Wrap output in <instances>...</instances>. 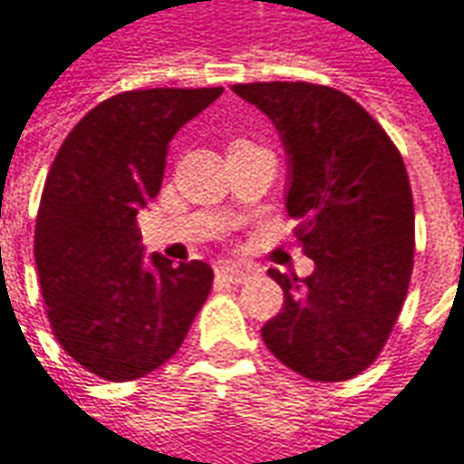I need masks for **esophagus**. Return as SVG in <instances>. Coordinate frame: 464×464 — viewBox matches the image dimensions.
Returning a JSON list of instances; mask_svg holds the SVG:
<instances>
[{"mask_svg": "<svg viewBox=\"0 0 464 464\" xmlns=\"http://www.w3.org/2000/svg\"><path fill=\"white\" fill-rule=\"evenodd\" d=\"M216 273L231 283H243L248 276L253 273V266L248 263H238V261H221L216 266Z\"/></svg>", "mask_w": 464, "mask_h": 464, "instance_id": "obj_1", "label": "esophagus"}]
</instances>
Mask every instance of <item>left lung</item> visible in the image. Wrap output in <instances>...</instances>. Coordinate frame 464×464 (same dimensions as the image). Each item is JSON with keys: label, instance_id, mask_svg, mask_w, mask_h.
<instances>
[{"label": "left lung", "instance_id": "1", "mask_svg": "<svg viewBox=\"0 0 464 464\" xmlns=\"http://www.w3.org/2000/svg\"><path fill=\"white\" fill-rule=\"evenodd\" d=\"M233 92L261 109L288 153L285 208L315 268H271L281 313L263 343L315 382H341L375 362L408 295L415 211L402 156L362 106L308 82H256Z\"/></svg>", "mask_w": 464, "mask_h": 464}]
</instances>
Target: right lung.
I'll list each match as a JSON object with an SVG mask.
<instances>
[{"label": "right lung", "mask_w": 464, "mask_h": 464, "mask_svg": "<svg viewBox=\"0 0 464 464\" xmlns=\"http://www.w3.org/2000/svg\"><path fill=\"white\" fill-rule=\"evenodd\" d=\"M223 94L139 89L94 106L46 176L34 258L59 345L99 378H143L181 348L208 298V263L143 261L136 213L161 191L176 131Z\"/></svg>", "instance_id": "1"}]
</instances>
